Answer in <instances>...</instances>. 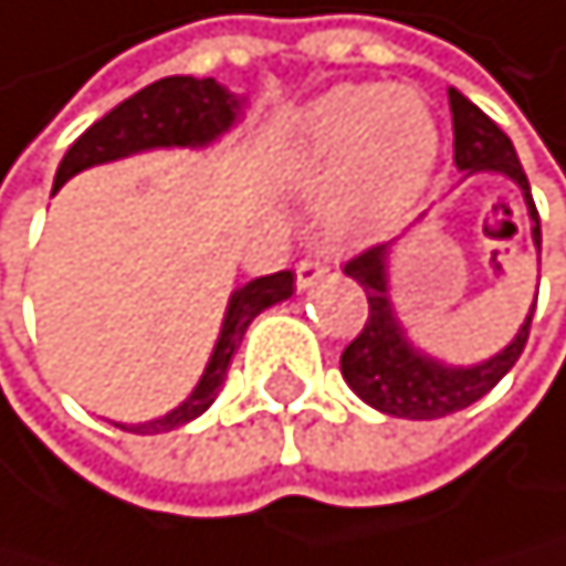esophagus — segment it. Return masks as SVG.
<instances>
[{
  "mask_svg": "<svg viewBox=\"0 0 566 566\" xmlns=\"http://www.w3.org/2000/svg\"><path fill=\"white\" fill-rule=\"evenodd\" d=\"M327 274H331V268L324 260L306 256V260H298V268H295V285H298V292H310V289L321 285Z\"/></svg>",
  "mask_w": 566,
  "mask_h": 566,
  "instance_id": "esophagus-1",
  "label": "esophagus"
}]
</instances>
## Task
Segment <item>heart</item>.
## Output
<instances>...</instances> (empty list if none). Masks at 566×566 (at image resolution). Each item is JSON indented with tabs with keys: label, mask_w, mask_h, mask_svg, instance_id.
I'll return each instance as SVG.
<instances>
[{
	"label": "heart",
	"mask_w": 566,
	"mask_h": 566,
	"mask_svg": "<svg viewBox=\"0 0 566 566\" xmlns=\"http://www.w3.org/2000/svg\"><path fill=\"white\" fill-rule=\"evenodd\" d=\"M437 161V123L412 87L342 84L303 112L295 176L321 186L324 221L363 235L416 203Z\"/></svg>",
	"instance_id": "b5f03b06"
}]
</instances>
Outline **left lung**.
Instances as JSON below:
<instances>
[{"mask_svg": "<svg viewBox=\"0 0 566 566\" xmlns=\"http://www.w3.org/2000/svg\"><path fill=\"white\" fill-rule=\"evenodd\" d=\"M448 97H451V115H454V165L464 176H479V171L504 176L528 207L532 242H535V250H539L543 245L539 211H535L528 176L522 161H517L511 136L500 129L486 112L475 108L461 91L451 87ZM426 214H419V221ZM395 245L398 239L380 242L345 263V274L352 281H359L366 292L369 316H366V327L359 331V338L342 352V377L355 395L384 416L440 419V416L461 412V408H469L482 395H490V390L507 377V369L517 363V355L525 352L535 303L514 338L496 355H490V359L472 363V366H451L443 359H433L430 352H422L408 342V334L395 313V303H390V250H395Z\"/></svg>", "mask_w": 566, "mask_h": 566, "instance_id": "8db88e82", "label": "left lung"}]
</instances>
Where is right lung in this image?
<instances>
[{
    "instance_id": "add662e5",
    "label": "right lung",
    "mask_w": 566,
    "mask_h": 566,
    "mask_svg": "<svg viewBox=\"0 0 566 566\" xmlns=\"http://www.w3.org/2000/svg\"><path fill=\"white\" fill-rule=\"evenodd\" d=\"M239 115H242V97L221 87L218 80L165 76L158 84H150L144 91H136L133 97H126L123 105H115L108 115L97 118L84 136H76V144L66 150V158L59 161L55 189L66 186L76 171L129 158V154H140V150L211 147L239 123ZM292 292H295L292 271H277V274L253 277V281H245V285H239L232 292V298H228L214 352L203 366V377L197 380L193 390H189V398L171 408V412H165L161 419L133 422V426L115 422L118 430L168 433V430H179V426L203 416L207 408L214 405L218 390L228 377V366H232V355L242 342L245 327L253 324V316L274 303H285Z\"/></svg>"
}]
</instances>
